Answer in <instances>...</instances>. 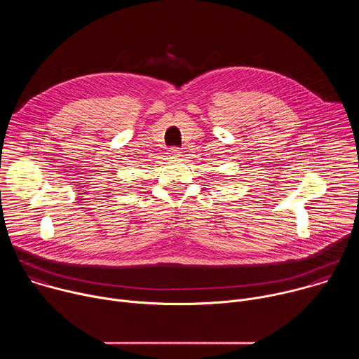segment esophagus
Instances as JSON below:
<instances>
[{"instance_id":"obj_1","label":"esophagus","mask_w":359,"mask_h":359,"mask_svg":"<svg viewBox=\"0 0 359 359\" xmlns=\"http://www.w3.org/2000/svg\"><path fill=\"white\" fill-rule=\"evenodd\" d=\"M168 155L170 156V159H177V158H180V150H179V147H170Z\"/></svg>"}]
</instances>
